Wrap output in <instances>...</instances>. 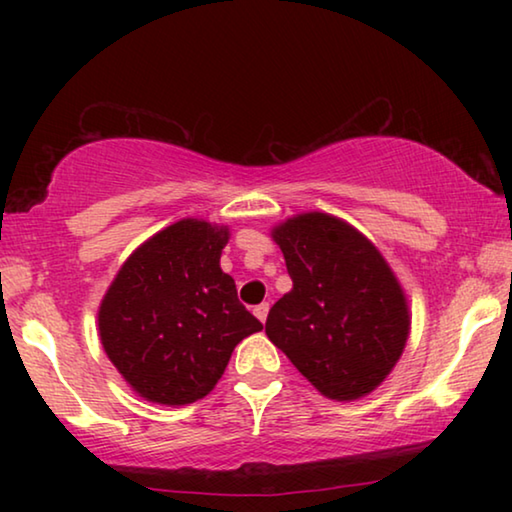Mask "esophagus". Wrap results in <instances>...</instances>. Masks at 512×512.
Here are the masks:
<instances>
[{
	"mask_svg": "<svg viewBox=\"0 0 512 512\" xmlns=\"http://www.w3.org/2000/svg\"><path fill=\"white\" fill-rule=\"evenodd\" d=\"M253 314L262 320V323H266V316H268V302H262V305H257L255 309H253Z\"/></svg>",
	"mask_w": 512,
	"mask_h": 512,
	"instance_id": "34e87169",
	"label": "esophagus"
}]
</instances>
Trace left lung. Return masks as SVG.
<instances>
[{
	"label": "left lung",
	"instance_id": "obj_1",
	"mask_svg": "<svg viewBox=\"0 0 512 512\" xmlns=\"http://www.w3.org/2000/svg\"><path fill=\"white\" fill-rule=\"evenodd\" d=\"M293 289L266 336L329 400L368 395L402 357L411 316L391 266L350 223L307 212L273 228Z\"/></svg>",
	"mask_w": 512,
	"mask_h": 512
}]
</instances>
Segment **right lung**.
Here are the masks:
<instances>
[{"label": "right lung", "mask_w": 512, "mask_h": 512, "mask_svg": "<svg viewBox=\"0 0 512 512\" xmlns=\"http://www.w3.org/2000/svg\"><path fill=\"white\" fill-rule=\"evenodd\" d=\"M225 225L183 219L126 259L99 307L103 350L144 400L185 406L221 379L232 350L264 325L221 271Z\"/></svg>", "instance_id": "add662e5"}]
</instances>
